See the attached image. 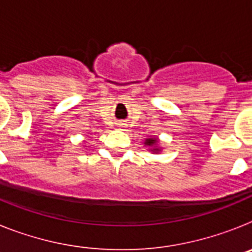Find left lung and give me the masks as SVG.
I'll return each mask as SVG.
<instances>
[{
    "label": "left lung",
    "mask_w": 252,
    "mask_h": 252,
    "mask_svg": "<svg viewBox=\"0 0 252 252\" xmlns=\"http://www.w3.org/2000/svg\"><path fill=\"white\" fill-rule=\"evenodd\" d=\"M159 144H160V140L158 139L157 136H150L148 137V139H145V141H144V145L148 146L149 151L155 154H159L160 151H161V148H160Z\"/></svg>",
    "instance_id": "1"
}]
</instances>
